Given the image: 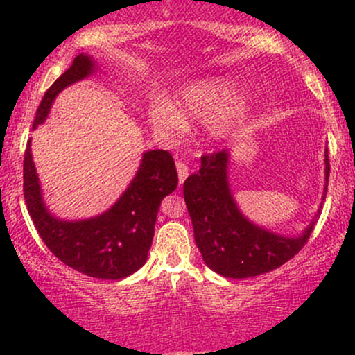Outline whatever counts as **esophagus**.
Here are the masks:
<instances>
[{
	"mask_svg": "<svg viewBox=\"0 0 355 355\" xmlns=\"http://www.w3.org/2000/svg\"><path fill=\"white\" fill-rule=\"evenodd\" d=\"M177 172H178V178H180V183H183L185 182V178H187V175H189V166H187V164L185 162H182V160H177Z\"/></svg>",
	"mask_w": 355,
	"mask_h": 355,
	"instance_id": "esophagus-1",
	"label": "esophagus"
}]
</instances>
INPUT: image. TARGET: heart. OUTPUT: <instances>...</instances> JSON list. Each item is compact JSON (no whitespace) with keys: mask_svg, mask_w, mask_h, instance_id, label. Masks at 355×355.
Here are the masks:
<instances>
[{"mask_svg":"<svg viewBox=\"0 0 355 355\" xmlns=\"http://www.w3.org/2000/svg\"><path fill=\"white\" fill-rule=\"evenodd\" d=\"M242 89L227 78L198 80L183 87L175 96L173 107L157 103L150 110L153 128L164 135H177L185 121L195 120L209 123L207 133L211 141H222L232 135L245 116V107L237 101Z\"/></svg>","mask_w":355,"mask_h":355,"instance_id":"heart-1","label":"heart"}]
</instances>
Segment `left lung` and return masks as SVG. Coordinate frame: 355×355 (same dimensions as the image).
<instances>
[{
	"mask_svg": "<svg viewBox=\"0 0 355 355\" xmlns=\"http://www.w3.org/2000/svg\"><path fill=\"white\" fill-rule=\"evenodd\" d=\"M200 170L183 183V197L203 262L229 279H248L284 266L305 245L327 195L329 155L325 150V187L315 217L300 235L288 237L250 222L239 209L229 183L230 150L203 155Z\"/></svg>",
	"mask_w": 355,
	"mask_h": 355,
	"instance_id": "8db88e82",
	"label": "left lung"
}]
</instances>
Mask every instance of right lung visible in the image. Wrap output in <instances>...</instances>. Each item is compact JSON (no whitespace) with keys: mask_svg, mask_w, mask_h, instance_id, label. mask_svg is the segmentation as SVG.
Wrapping results in <instances>:
<instances>
[{"mask_svg":"<svg viewBox=\"0 0 355 355\" xmlns=\"http://www.w3.org/2000/svg\"><path fill=\"white\" fill-rule=\"evenodd\" d=\"M89 55L76 56L73 64L44 93L36 110L33 130L46 120L61 89L95 73ZM28 141L23 162V191L28 211L40 237L64 266L95 279L118 280L144 267L152 247L160 203L177 189L178 175L172 155L150 150L121 197L103 214L85 220H61L46 209Z\"/></svg>","mask_w":355,"mask_h":355,"instance_id":"obj_1","label":"right lung"}]
</instances>
